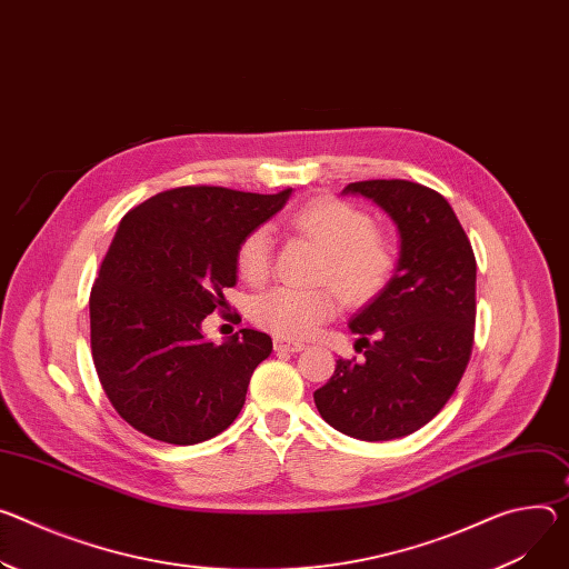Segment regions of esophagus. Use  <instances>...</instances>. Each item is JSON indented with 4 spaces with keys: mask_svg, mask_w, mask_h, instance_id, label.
Instances as JSON below:
<instances>
[{
    "mask_svg": "<svg viewBox=\"0 0 569 569\" xmlns=\"http://www.w3.org/2000/svg\"><path fill=\"white\" fill-rule=\"evenodd\" d=\"M306 345L303 342H292L286 338H277L274 340V351H301Z\"/></svg>",
    "mask_w": 569,
    "mask_h": 569,
    "instance_id": "obj_1",
    "label": "esophagus"
}]
</instances>
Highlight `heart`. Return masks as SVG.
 <instances>
[{"instance_id": "heart-1", "label": "heart", "mask_w": 569, "mask_h": 569, "mask_svg": "<svg viewBox=\"0 0 569 569\" xmlns=\"http://www.w3.org/2000/svg\"><path fill=\"white\" fill-rule=\"evenodd\" d=\"M290 227L325 251L316 279L329 283L345 303H368L390 283L395 251L368 211L342 199H318L295 211ZM270 266L272 236L266 227H256L236 249V270L247 283H261ZM333 313L336 299L329 288H272L251 301V320L281 338L311 336Z\"/></svg>"}]
</instances>
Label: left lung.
I'll return each instance as SVG.
<instances>
[{
    "mask_svg": "<svg viewBox=\"0 0 569 569\" xmlns=\"http://www.w3.org/2000/svg\"><path fill=\"white\" fill-rule=\"evenodd\" d=\"M383 209L399 231V261L386 290L351 318L356 351L313 392L325 422L379 442L431 422L470 363L477 320V258L449 201L420 183H349Z\"/></svg>",
    "mask_w": 569,
    "mask_h": 569,
    "instance_id": "1",
    "label": "left lung"
}]
</instances>
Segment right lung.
I'll return each instance as SVG.
<instances>
[{"label": "right lung", "instance_id": "1", "mask_svg": "<svg viewBox=\"0 0 569 569\" xmlns=\"http://www.w3.org/2000/svg\"><path fill=\"white\" fill-rule=\"evenodd\" d=\"M290 192L183 186L122 218L90 292V347L101 388L136 431L197 445L238 418L272 338L240 329L216 345L201 322L227 308L240 240L279 213Z\"/></svg>", "mask_w": 569, "mask_h": 569}]
</instances>
